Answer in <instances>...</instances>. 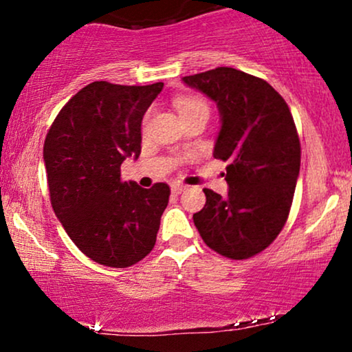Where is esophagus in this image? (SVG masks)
<instances>
[{
    "label": "esophagus",
    "mask_w": 352,
    "mask_h": 352,
    "mask_svg": "<svg viewBox=\"0 0 352 352\" xmlns=\"http://www.w3.org/2000/svg\"><path fill=\"white\" fill-rule=\"evenodd\" d=\"M185 190H187V185H184V184H172V192L173 193H182V192H185Z\"/></svg>",
    "instance_id": "34e87169"
}]
</instances>
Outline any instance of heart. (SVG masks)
Instances as JSON below:
<instances>
[{"label":"heart","mask_w":352,"mask_h":352,"mask_svg":"<svg viewBox=\"0 0 352 352\" xmlns=\"http://www.w3.org/2000/svg\"><path fill=\"white\" fill-rule=\"evenodd\" d=\"M200 106H205V102L201 99H197V98H179L175 100V107L177 111H179V114H185V112L192 111V109L195 107H200Z\"/></svg>","instance_id":"1"}]
</instances>
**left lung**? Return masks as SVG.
Returning a JSON list of instances; mask_svg holds the SVG:
<instances>
[{
    "mask_svg": "<svg viewBox=\"0 0 352 352\" xmlns=\"http://www.w3.org/2000/svg\"><path fill=\"white\" fill-rule=\"evenodd\" d=\"M220 112L213 157L228 160L227 197L204 188L193 223L210 248L232 260L263 252L285 227L300 175L301 145L288 104L268 82L233 67L182 78Z\"/></svg>",
    "mask_w": 352,
    "mask_h": 352,
    "instance_id": "8db88e82",
    "label": "left lung"
}]
</instances>
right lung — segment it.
<instances>
[{"label":"right lung","instance_id":"1","mask_svg":"<svg viewBox=\"0 0 352 352\" xmlns=\"http://www.w3.org/2000/svg\"><path fill=\"white\" fill-rule=\"evenodd\" d=\"M162 87L91 82L60 109L44 140L52 210L96 263L127 268L155 245L170 188L122 182L120 165L139 159L142 117Z\"/></svg>","mask_w":352,"mask_h":352}]
</instances>
